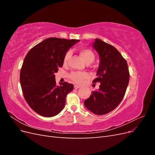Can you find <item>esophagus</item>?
Segmentation results:
<instances>
[{"label": "esophagus", "mask_w": 155, "mask_h": 155, "mask_svg": "<svg viewBox=\"0 0 155 155\" xmlns=\"http://www.w3.org/2000/svg\"><path fill=\"white\" fill-rule=\"evenodd\" d=\"M81 87L79 86V85H74V88H76V89H78V88H80Z\"/></svg>", "instance_id": "esophagus-1"}]
</instances>
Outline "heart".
I'll use <instances>...</instances> for the list:
<instances>
[{
  "mask_svg": "<svg viewBox=\"0 0 155 155\" xmlns=\"http://www.w3.org/2000/svg\"><path fill=\"white\" fill-rule=\"evenodd\" d=\"M79 52L80 55L83 58L84 61L87 63H92L95 59V54L93 52V51L91 49L85 48H81L79 50ZM70 51H68L65 54L64 57V63H67L70 57ZM88 77V74L87 72H72L69 74V78L71 80L78 84H80L84 79L87 78Z\"/></svg>",
  "mask_w": 155,
  "mask_h": 155,
  "instance_id": "heart-1",
  "label": "heart"
}]
</instances>
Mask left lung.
I'll return each mask as SVG.
<instances>
[{
  "mask_svg": "<svg viewBox=\"0 0 155 155\" xmlns=\"http://www.w3.org/2000/svg\"><path fill=\"white\" fill-rule=\"evenodd\" d=\"M93 47L100 57L97 77L93 83L100 82V85L84 104L94 114L104 115L116 109L122 101L130 75L126 60L113 46L96 39Z\"/></svg>",
  "mask_w": 155,
  "mask_h": 155,
  "instance_id": "left-lung-1",
  "label": "left lung"
}]
</instances>
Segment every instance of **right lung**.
<instances>
[{
	"mask_svg": "<svg viewBox=\"0 0 155 155\" xmlns=\"http://www.w3.org/2000/svg\"><path fill=\"white\" fill-rule=\"evenodd\" d=\"M79 40L50 37L34 46L23 61L20 83L27 104L45 117L58 114L74 85L68 82L56 85L55 72L63 67L65 54Z\"/></svg>",
	"mask_w": 155,
	"mask_h": 155,
	"instance_id": "obj_1",
	"label": "right lung"
}]
</instances>
